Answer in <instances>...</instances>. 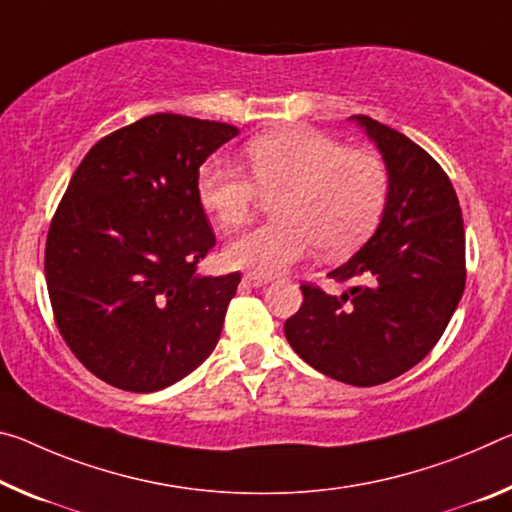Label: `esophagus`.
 I'll list each match as a JSON object with an SVG mask.
<instances>
[{
    "label": "esophagus",
    "mask_w": 512,
    "mask_h": 512,
    "mask_svg": "<svg viewBox=\"0 0 512 512\" xmlns=\"http://www.w3.org/2000/svg\"><path fill=\"white\" fill-rule=\"evenodd\" d=\"M269 275H259V273H246L243 275V282H246V285H250V287H264V285H269Z\"/></svg>",
    "instance_id": "esophagus-1"
}]
</instances>
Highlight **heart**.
<instances>
[{"label": "heart", "mask_w": 512, "mask_h": 512, "mask_svg": "<svg viewBox=\"0 0 512 512\" xmlns=\"http://www.w3.org/2000/svg\"><path fill=\"white\" fill-rule=\"evenodd\" d=\"M253 177L225 161L198 173L200 205L225 230L255 214L262 191L275 198L278 221L264 223L225 250L227 262L273 275L312 250L342 257L376 230L389 198V170L378 152L346 148L310 127H285L246 145Z\"/></svg>", "instance_id": "1"}]
</instances>
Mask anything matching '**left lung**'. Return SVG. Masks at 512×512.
I'll return each instance as SVG.
<instances>
[{
	"label": "left lung",
	"mask_w": 512,
	"mask_h": 512,
	"mask_svg": "<svg viewBox=\"0 0 512 512\" xmlns=\"http://www.w3.org/2000/svg\"><path fill=\"white\" fill-rule=\"evenodd\" d=\"M389 170L378 230L328 273L353 282L344 294L300 285L303 305L285 321L291 348L316 371L373 387L401 376L433 351L465 291V230L442 166L408 136L355 116Z\"/></svg>",
	"instance_id": "1"
}]
</instances>
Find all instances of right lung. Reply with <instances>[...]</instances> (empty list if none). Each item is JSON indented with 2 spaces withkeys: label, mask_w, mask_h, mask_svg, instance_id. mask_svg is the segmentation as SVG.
Here are the masks:
<instances>
[{
  "label": "right lung",
  "mask_w": 512,
  "mask_h": 512,
  "mask_svg": "<svg viewBox=\"0 0 512 512\" xmlns=\"http://www.w3.org/2000/svg\"><path fill=\"white\" fill-rule=\"evenodd\" d=\"M239 127L154 113L97 141L45 243L56 328L125 392H157L209 358L241 273L196 275L216 246L198 198L202 161Z\"/></svg>",
  "instance_id": "add662e5"
}]
</instances>
